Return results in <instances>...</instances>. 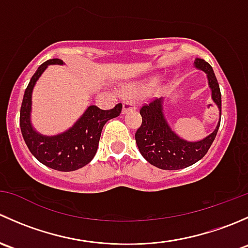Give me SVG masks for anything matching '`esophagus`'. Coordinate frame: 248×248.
<instances>
[{
    "label": "esophagus",
    "mask_w": 248,
    "mask_h": 248,
    "mask_svg": "<svg viewBox=\"0 0 248 248\" xmlns=\"http://www.w3.org/2000/svg\"><path fill=\"white\" fill-rule=\"evenodd\" d=\"M137 106L132 101H126L124 102V108H122V112L126 114V112L131 111V110H136Z\"/></svg>",
    "instance_id": "34e87169"
}]
</instances>
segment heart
<instances>
[{"label":"heart","mask_w":248,"mask_h":248,"mask_svg":"<svg viewBox=\"0 0 248 248\" xmlns=\"http://www.w3.org/2000/svg\"><path fill=\"white\" fill-rule=\"evenodd\" d=\"M147 86L145 84H140V85H134V86H131L129 87V92L133 94H137V96H139V94H142L145 91H146Z\"/></svg>","instance_id":"b5f03b06"}]
</instances>
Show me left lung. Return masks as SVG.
I'll use <instances>...</instances> for the list:
<instances>
[{"label":"left lung","instance_id":"8db88e82","mask_svg":"<svg viewBox=\"0 0 248 248\" xmlns=\"http://www.w3.org/2000/svg\"><path fill=\"white\" fill-rule=\"evenodd\" d=\"M194 67L206 74L211 98L219 109V120L216 128L198 141L180 138L169 126L163 109V97L142 106L140 115L141 126L136 133V141L141 156L152 166L164 170H179L201 161L214 142L221 124V91L212 67L205 60H194Z\"/></svg>","mask_w":248,"mask_h":248}]
</instances>
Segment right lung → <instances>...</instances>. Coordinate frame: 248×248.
Wrapping results in <instances>:
<instances>
[{"mask_svg":"<svg viewBox=\"0 0 248 248\" xmlns=\"http://www.w3.org/2000/svg\"><path fill=\"white\" fill-rule=\"evenodd\" d=\"M50 64H63L60 59L47 60L42 63L30 80L20 109V128L31 154L41 163L59 171H73L92 161L98 149L99 138L104 124L121 114L122 104L110 110L89 106L71 128L56 136L38 133L31 124L32 92L37 80Z\"/></svg>","mask_w":248,"mask_h":248,"instance_id":"obj_1","label":"right lung"}]
</instances>
